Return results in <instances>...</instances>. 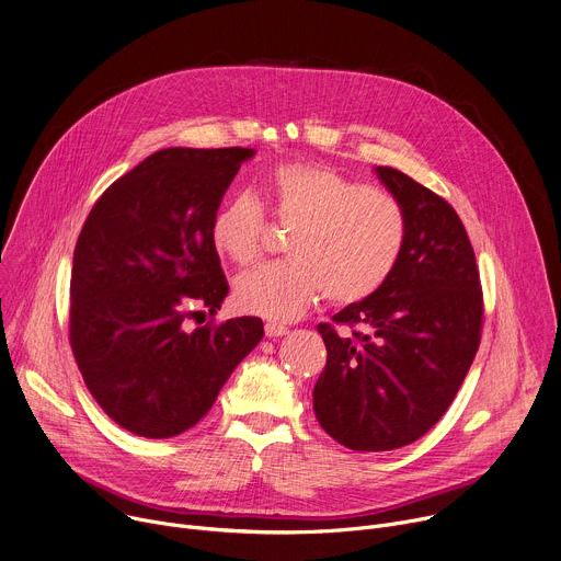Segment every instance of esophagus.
<instances>
[{"instance_id": "esophagus-1", "label": "esophagus", "mask_w": 561, "mask_h": 561, "mask_svg": "<svg viewBox=\"0 0 561 561\" xmlns=\"http://www.w3.org/2000/svg\"><path fill=\"white\" fill-rule=\"evenodd\" d=\"M264 333H266V337H284V335H288V329L286 327H282V324H275V322H268L266 327H264Z\"/></svg>"}]
</instances>
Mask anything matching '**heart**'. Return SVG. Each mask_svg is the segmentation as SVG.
Returning <instances> with one entry per match:
<instances>
[{
	"label": "heart",
	"mask_w": 561,
	"mask_h": 561,
	"mask_svg": "<svg viewBox=\"0 0 561 561\" xmlns=\"http://www.w3.org/2000/svg\"><path fill=\"white\" fill-rule=\"evenodd\" d=\"M273 215L293 224L290 257L260 264L234 279V304L275 322L299 317L324 290L355 304L392 275L407 244V215L394 197L327 167L282 164L266 182ZM264 208L251 193L232 195L210 224L219 255L234 264L257 257Z\"/></svg>",
	"instance_id": "heart-1"
}]
</instances>
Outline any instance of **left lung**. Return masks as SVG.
<instances>
[{"mask_svg":"<svg viewBox=\"0 0 561 561\" xmlns=\"http://www.w3.org/2000/svg\"><path fill=\"white\" fill-rule=\"evenodd\" d=\"M375 173L404 208V253L377 293L333 314L342 334L317 327L329 357L312 390L314 417L351 450L402 448L439 422L474 359L484 314L453 206L394 169Z\"/></svg>","mask_w":561,"mask_h":561,"instance_id":"obj_1","label":"left lung"}]
</instances>
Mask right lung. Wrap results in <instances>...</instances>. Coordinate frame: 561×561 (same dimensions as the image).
I'll use <instances>...</instances> for the list:
<instances>
[{
  "instance_id": "right-lung-1",
  "label": "right lung",
  "mask_w": 561,
  "mask_h": 561,
  "mask_svg": "<svg viewBox=\"0 0 561 561\" xmlns=\"http://www.w3.org/2000/svg\"><path fill=\"white\" fill-rule=\"evenodd\" d=\"M253 148H164L111 184L79 232L70 346L104 413L167 439L195 426L262 340L257 317L186 329L228 295L210 224Z\"/></svg>"
}]
</instances>
